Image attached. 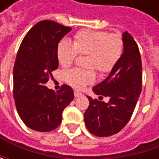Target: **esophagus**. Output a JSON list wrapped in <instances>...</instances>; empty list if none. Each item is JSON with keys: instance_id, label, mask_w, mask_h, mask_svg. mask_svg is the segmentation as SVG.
<instances>
[{"instance_id": "1", "label": "esophagus", "mask_w": 159, "mask_h": 159, "mask_svg": "<svg viewBox=\"0 0 159 159\" xmlns=\"http://www.w3.org/2000/svg\"><path fill=\"white\" fill-rule=\"evenodd\" d=\"M81 96H82V94H81L80 92H78V91H75V98H79Z\"/></svg>"}]
</instances>
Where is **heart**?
Returning <instances> with one entry per match:
<instances>
[{
  "mask_svg": "<svg viewBox=\"0 0 159 159\" xmlns=\"http://www.w3.org/2000/svg\"><path fill=\"white\" fill-rule=\"evenodd\" d=\"M124 49L121 36L104 30L82 29L75 37L73 43L62 39L57 46L59 63L67 68L75 61L77 55H87L86 68L96 69L100 75L110 74L120 61ZM93 69H72L64 74L65 82L72 87L81 90L96 80Z\"/></svg>",
  "mask_w": 159,
  "mask_h": 159,
  "instance_id": "b5f03b06",
  "label": "heart"
}]
</instances>
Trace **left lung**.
I'll use <instances>...</instances> for the list:
<instances>
[{
    "label": "left lung",
    "mask_w": 159,
    "mask_h": 159,
    "mask_svg": "<svg viewBox=\"0 0 159 159\" xmlns=\"http://www.w3.org/2000/svg\"><path fill=\"white\" fill-rule=\"evenodd\" d=\"M123 54L110 75L93 87V91L110 98L108 103L87 97L89 106L84 123L94 135L106 137L119 133L130 120L142 91V61L134 38L124 32Z\"/></svg>",
    "instance_id": "8db88e82"
}]
</instances>
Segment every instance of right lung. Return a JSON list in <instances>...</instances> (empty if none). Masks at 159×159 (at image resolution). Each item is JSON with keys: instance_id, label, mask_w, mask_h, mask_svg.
<instances>
[{"instance_id": "right-lung-1", "label": "right lung", "mask_w": 159, "mask_h": 159, "mask_svg": "<svg viewBox=\"0 0 159 159\" xmlns=\"http://www.w3.org/2000/svg\"><path fill=\"white\" fill-rule=\"evenodd\" d=\"M71 30L54 21H40L27 32L17 51L14 98L20 118L32 130H55L61 123L63 110L74 99V91L67 84L57 92L45 85L59 66L58 43Z\"/></svg>"}]
</instances>
